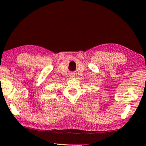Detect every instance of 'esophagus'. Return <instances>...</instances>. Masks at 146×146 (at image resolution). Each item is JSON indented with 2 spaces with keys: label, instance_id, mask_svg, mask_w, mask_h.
Listing matches in <instances>:
<instances>
[{
  "label": "esophagus",
  "instance_id": "obj_1",
  "mask_svg": "<svg viewBox=\"0 0 146 146\" xmlns=\"http://www.w3.org/2000/svg\"><path fill=\"white\" fill-rule=\"evenodd\" d=\"M71 77H74V75H73V74H72V75H71Z\"/></svg>",
  "mask_w": 146,
  "mask_h": 146
}]
</instances>
